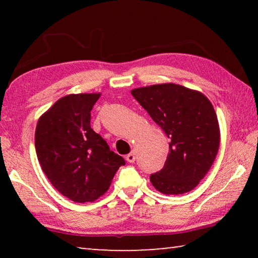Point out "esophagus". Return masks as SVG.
Segmentation results:
<instances>
[{
  "label": "esophagus",
  "instance_id": "esophagus-1",
  "mask_svg": "<svg viewBox=\"0 0 258 258\" xmlns=\"http://www.w3.org/2000/svg\"><path fill=\"white\" fill-rule=\"evenodd\" d=\"M126 160L128 161V163H134L135 160V152H131L127 156H126Z\"/></svg>",
  "mask_w": 258,
  "mask_h": 258
}]
</instances>
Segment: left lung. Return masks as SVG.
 <instances>
[{"label": "left lung", "mask_w": 258, "mask_h": 258, "mask_svg": "<svg viewBox=\"0 0 258 258\" xmlns=\"http://www.w3.org/2000/svg\"><path fill=\"white\" fill-rule=\"evenodd\" d=\"M169 139L164 167L150 181L164 195L195 189L212 167L220 148V126L207 97L199 91L166 83L131 91Z\"/></svg>", "instance_id": "1"}]
</instances>
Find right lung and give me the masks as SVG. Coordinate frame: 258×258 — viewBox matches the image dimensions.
<instances>
[{"instance_id":"obj_1","label":"right lung","mask_w":258,"mask_h":258,"mask_svg":"<svg viewBox=\"0 0 258 258\" xmlns=\"http://www.w3.org/2000/svg\"><path fill=\"white\" fill-rule=\"evenodd\" d=\"M100 93L59 99L37 121L35 149L43 172L56 190L75 203L106 194L123 157L110 150L91 127V110Z\"/></svg>"}]
</instances>
